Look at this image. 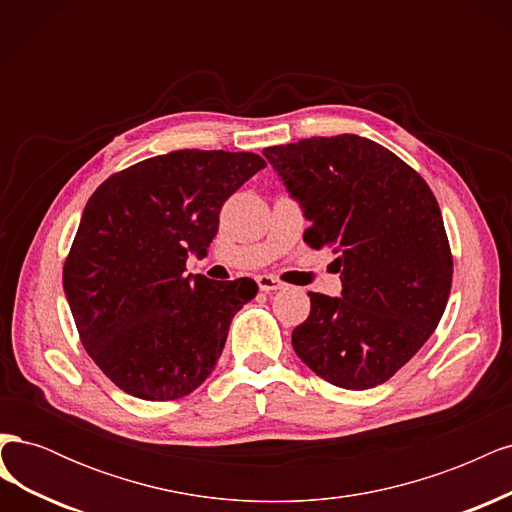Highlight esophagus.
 <instances>
[{
    "mask_svg": "<svg viewBox=\"0 0 512 512\" xmlns=\"http://www.w3.org/2000/svg\"><path fill=\"white\" fill-rule=\"evenodd\" d=\"M256 282H258V288L260 290H265V292H275V290H280L284 284L277 280V277H273V275H258L256 277Z\"/></svg>",
    "mask_w": 512,
    "mask_h": 512,
    "instance_id": "esophagus-1",
    "label": "esophagus"
}]
</instances>
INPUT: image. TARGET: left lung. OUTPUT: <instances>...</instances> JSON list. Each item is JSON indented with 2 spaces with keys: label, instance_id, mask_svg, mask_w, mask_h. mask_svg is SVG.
I'll return each instance as SVG.
<instances>
[{
  "label": "left lung",
  "instance_id": "8db88e82",
  "mask_svg": "<svg viewBox=\"0 0 512 512\" xmlns=\"http://www.w3.org/2000/svg\"><path fill=\"white\" fill-rule=\"evenodd\" d=\"M262 153L312 222L305 243L331 247L342 271V297L309 292L312 309L292 331V348L327 382L374 389L421 350L451 294L438 200L412 166L356 134Z\"/></svg>",
  "mask_w": 512,
  "mask_h": 512
}]
</instances>
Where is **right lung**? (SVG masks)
I'll list each match as a JSON object with an SVG mask.
<instances>
[{"label":"right lung","instance_id":"add662e5","mask_svg":"<svg viewBox=\"0 0 512 512\" xmlns=\"http://www.w3.org/2000/svg\"><path fill=\"white\" fill-rule=\"evenodd\" d=\"M265 166L247 151H170L119 170L87 200L64 290L87 354L121 391L170 401L211 376L258 286L185 275V260L207 252L222 205Z\"/></svg>","mask_w":512,"mask_h":512}]
</instances>
